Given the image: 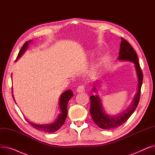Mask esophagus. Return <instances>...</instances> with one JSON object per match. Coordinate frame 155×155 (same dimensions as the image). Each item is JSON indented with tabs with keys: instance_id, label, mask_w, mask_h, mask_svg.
Returning a JSON list of instances; mask_svg holds the SVG:
<instances>
[{
	"instance_id": "obj_1",
	"label": "esophagus",
	"mask_w": 155,
	"mask_h": 155,
	"mask_svg": "<svg viewBox=\"0 0 155 155\" xmlns=\"http://www.w3.org/2000/svg\"><path fill=\"white\" fill-rule=\"evenodd\" d=\"M85 91V86L84 85H80L78 87L77 91V92H82Z\"/></svg>"
}]
</instances>
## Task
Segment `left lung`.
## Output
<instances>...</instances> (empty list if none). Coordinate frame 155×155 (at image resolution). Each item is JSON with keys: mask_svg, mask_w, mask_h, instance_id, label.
<instances>
[{"mask_svg": "<svg viewBox=\"0 0 155 155\" xmlns=\"http://www.w3.org/2000/svg\"><path fill=\"white\" fill-rule=\"evenodd\" d=\"M118 59L120 60L129 61L134 63L138 78L137 91L131 105L127 109V110L116 116H110L105 113L101 104V101L99 96L92 95L90 97V112L92 118L94 123L97 126L104 129L116 128L124 124L134 112L137 106L138 103H139L140 98L141 88L143 83V74L140 66L139 62H138L137 56L136 51L131 45L123 38H121V43L120 45V51ZM93 91L96 92V88L95 86L93 88Z\"/></svg>", "mask_w": 155, "mask_h": 155, "instance_id": "left-lung-1", "label": "left lung"}]
</instances>
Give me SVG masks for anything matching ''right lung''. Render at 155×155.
Returning a JSON list of instances; mask_svg holds the SVG:
<instances>
[{
  "instance_id": "add662e5",
  "label": "right lung",
  "mask_w": 155,
  "mask_h": 155,
  "mask_svg": "<svg viewBox=\"0 0 155 155\" xmlns=\"http://www.w3.org/2000/svg\"><path fill=\"white\" fill-rule=\"evenodd\" d=\"M31 42V41H26L25 43L22 46L21 50H20L18 56H17V60L19 59L20 57L22 56V54L24 53V51H26L28 46V43H30ZM73 96V92L70 90H68L66 92H64L63 93L61 96H60V103H59V106H60V109L61 110L60 114H59L58 119L56 120L54 123L51 124H36L31 123L29 120L27 121L28 123L31 125V126L33 127L34 128H36L39 131H44L46 133H53L55 132L63 126V124L64 123L65 119L67 118V114H68V110H67V105L69 100L71 98V97ZM13 97V95H12ZM14 98V97H13Z\"/></svg>"
}]
</instances>
